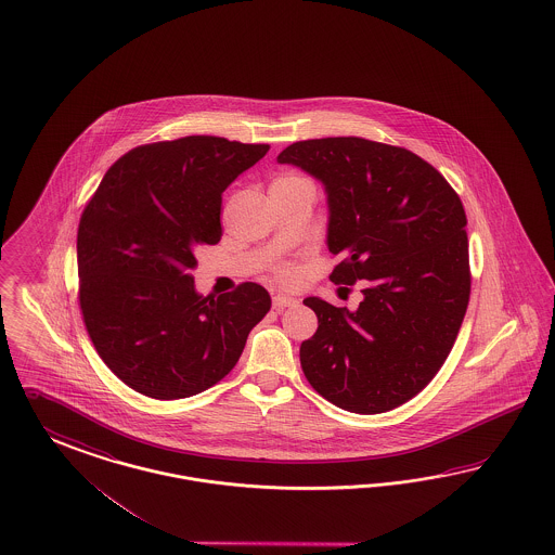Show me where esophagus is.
Segmentation results:
<instances>
[{"label":"esophagus","mask_w":555,"mask_h":555,"mask_svg":"<svg viewBox=\"0 0 555 555\" xmlns=\"http://www.w3.org/2000/svg\"><path fill=\"white\" fill-rule=\"evenodd\" d=\"M298 305V300L296 298H292V296H286V294H278V296H273V308L278 310V312H282L284 308H292V306Z\"/></svg>","instance_id":"1"}]
</instances>
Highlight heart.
<instances>
[{
  "mask_svg": "<svg viewBox=\"0 0 555 555\" xmlns=\"http://www.w3.org/2000/svg\"><path fill=\"white\" fill-rule=\"evenodd\" d=\"M300 178H296V176H282V178L275 179L271 185H282V183H292V181H298ZM292 275H294V269L292 268H280L278 269V278L280 280H292Z\"/></svg>",
  "mask_w": 555,
  "mask_h": 555,
  "instance_id": "heart-1",
  "label": "heart"
}]
</instances>
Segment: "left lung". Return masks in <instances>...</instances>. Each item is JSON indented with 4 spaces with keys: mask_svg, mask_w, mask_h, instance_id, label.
<instances>
[{
    "mask_svg": "<svg viewBox=\"0 0 555 555\" xmlns=\"http://www.w3.org/2000/svg\"><path fill=\"white\" fill-rule=\"evenodd\" d=\"M278 163L319 179L331 282H363L356 312L306 298L319 317L300 345L310 386L358 414L392 411L446 363L469 302L464 206L448 179L411 151L359 137L289 144Z\"/></svg>",
    "mask_w": 555,
    "mask_h": 555,
    "instance_id": "left-lung-1",
    "label": "left lung"
}]
</instances>
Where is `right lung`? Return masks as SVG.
Returning <instances> with one entry per match:
<instances>
[{
  "label": "right lung",
  "instance_id": "add662e5",
  "mask_svg": "<svg viewBox=\"0 0 555 555\" xmlns=\"http://www.w3.org/2000/svg\"><path fill=\"white\" fill-rule=\"evenodd\" d=\"M269 144L183 137L128 151L106 171L77 231L79 306L98 356L157 400L204 392L241 358L271 308L245 282L197 294L196 250L222 236V192Z\"/></svg>",
  "mask_w": 555,
  "mask_h": 555
}]
</instances>
